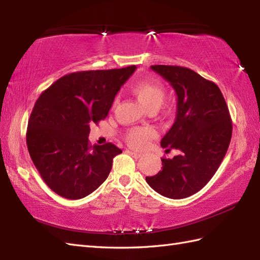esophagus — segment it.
<instances>
[{"label":"esophagus","instance_id":"obj_1","mask_svg":"<svg viewBox=\"0 0 260 260\" xmlns=\"http://www.w3.org/2000/svg\"><path fill=\"white\" fill-rule=\"evenodd\" d=\"M127 153H128L131 156H133L134 158H140V157H141V154L135 153V152H133V151H127Z\"/></svg>","mask_w":260,"mask_h":260}]
</instances>
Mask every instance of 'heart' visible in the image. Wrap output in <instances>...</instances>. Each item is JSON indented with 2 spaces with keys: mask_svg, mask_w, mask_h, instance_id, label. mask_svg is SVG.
<instances>
[{
  "mask_svg": "<svg viewBox=\"0 0 260 260\" xmlns=\"http://www.w3.org/2000/svg\"><path fill=\"white\" fill-rule=\"evenodd\" d=\"M131 92L147 110L157 109L165 97V87L157 80H139L131 86ZM156 136V131L152 127H134L126 133L125 141L136 150L144 148L147 143Z\"/></svg>",
  "mask_w": 260,
  "mask_h": 260,
  "instance_id": "obj_1",
  "label": "heart"
}]
</instances>
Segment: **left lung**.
<instances>
[{"instance_id": "left-lung-1", "label": "left lung", "mask_w": 260, "mask_h": 260, "mask_svg": "<svg viewBox=\"0 0 260 260\" xmlns=\"http://www.w3.org/2000/svg\"><path fill=\"white\" fill-rule=\"evenodd\" d=\"M170 82L178 96L173 126L161 146L179 150L173 158H162V171L146 176L154 191L170 199H184L211 180L228 151L233 123L221 90L214 82L180 66H151Z\"/></svg>"}]
</instances>
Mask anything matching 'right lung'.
Wrapping results in <instances>:
<instances>
[{"instance_id": "right-lung-1", "label": "right lung", "mask_w": 260, "mask_h": 260, "mask_svg": "<svg viewBox=\"0 0 260 260\" xmlns=\"http://www.w3.org/2000/svg\"><path fill=\"white\" fill-rule=\"evenodd\" d=\"M136 67L78 71L43 91L32 109L26 145L42 180L60 197L85 198L101 186L121 153L112 143L91 146L90 125L107 117Z\"/></svg>"}]
</instances>
